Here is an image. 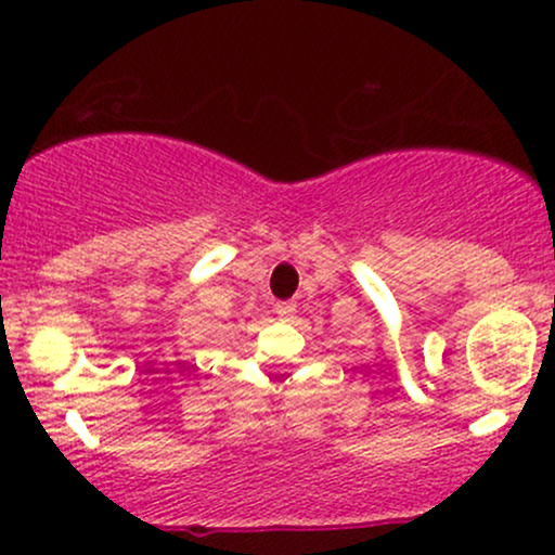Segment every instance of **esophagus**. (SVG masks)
I'll list each match as a JSON object with an SVG mask.
<instances>
[{
    "mask_svg": "<svg viewBox=\"0 0 555 555\" xmlns=\"http://www.w3.org/2000/svg\"><path fill=\"white\" fill-rule=\"evenodd\" d=\"M273 310H276V315L289 318L297 310V305L295 302H276V308H273Z\"/></svg>",
    "mask_w": 555,
    "mask_h": 555,
    "instance_id": "esophagus-1",
    "label": "esophagus"
}]
</instances>
